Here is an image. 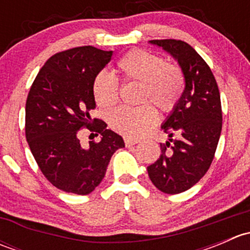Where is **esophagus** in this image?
I'll return each mask as SVG.
<instances>
[{"label":"esophagus","instance_id":"esophagus-1","mask_svg":"<svg viewBox=\"0 0 250 250\" xmlns=\"http://www.w3.org/2000/svg\"><path fill=\"white\" fill-rule=\"evenodd\" d=\"M139 143V140L138 139H134V138H129V137H125V144L127 146H132V145H135V144Z\"/></svg>","mask_w":250,"mask_h":250}]
</instances>
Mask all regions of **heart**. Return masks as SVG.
I'll use <instances>...</instances> for the list:
<instances>
[{
  "label": "heart",
  "instance_id": "b5f03b06",
  "mask_svg": "<svg viewBox=\"0 0 250 250\" xmlns=\"http://www.w3.org/2000/svg\"><path fill=\"white\" fill-rule=\"evenodd\" d=\"M117 74L125 82L140 83L139 102L144 103L138 107H120L111 112V127L125 137L145 134L158 118L152 104L163 112H169L180 102L185 88L179 65L144 49L123 55L117 62ZM93 95L99 106L112 107L120 97L118 81L106 72H99L93 81Z\"/></svg>",
  "mask_w": 250,
  "mask_h": 250
}]
</instances>
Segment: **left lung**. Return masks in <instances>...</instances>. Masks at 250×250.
I'll return each instance as SVG.
<instances>
[{
    "instance_id": "1",
    "label": "left lung",
    "mask_w": 250,
    "mask_h": 250,
    "mask_svg": "<svg viewBox=\"0 0 250 250\" xmlns=\"http://www.w3.org/2000/svg\"><path fill=\"white\" fill-rule=\"evenodd\" d=\"M150 43L178 60L185 78L180 102L162 125L170 139L161 144L160 158L147 167L153 185L175 195L197 184L213 162L223 127L220 93L210 67L190 44L180 40Z\"/></svg>"
}]
</instances>
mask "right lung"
I'll use <instances>...</instances> for the list:
<instances>
[{"instance_id":"1","label":"right lung","mask_w":250,"mask_h":250,"mask_svg":"<svg viewBox=\"0 0 250 250\" xmlns=\"http://www.w3.org/2000/svg\"><path fill=\"white\" fill-rule=\"evenodd\" d=\"M112 50L83 46L52 55L35 78L25 106V135L40 169L65 192L88 195L104 179L111 156L125 147L122 137L90 117L93 81ZM82 127L100 134L98 143H79Z\"/></svg>"}]
</instances>
